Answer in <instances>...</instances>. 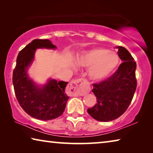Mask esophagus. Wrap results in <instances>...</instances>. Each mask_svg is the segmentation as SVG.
I'll return each mask as SVG.
<instances>
[{
    "label": "esophagus",
    "instance_id": "1",
    "mask_svg": "<svg viewBox=\"0 0 153 153\" xmlns=\"http://www.w3.org/2000/svg\"><path fill=\"white\" fill-rule=\"evenodd\" d=\"M70 90H72L71 93L73 96H82L89 93L90 88L85 85V80L78 79L72 81L69 85Z\"/></svg>",
    "mask_w": 153,
    "mask_h": 153
}]
</instances>
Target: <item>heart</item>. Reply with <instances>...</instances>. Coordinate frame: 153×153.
Wrapping results in <instances>:
<instances>
[{
    "label": "heart",
    "mask_w": 153,
    "mask_h": 153,
    "mask_svg": "<svg viewBox=\"0 0 153 153\" xmlns=\"http://www.w3.org/2000/svg\"><path fill=\"white\" fill-rule=\"evenodd\" d=\"M116 52L103 48H95L82 51L75 57V64L87 69V76L93 81H101L109 77L119 64Z\"/></svg>",
    "instance_id": "obj_1"
}]
</instances>
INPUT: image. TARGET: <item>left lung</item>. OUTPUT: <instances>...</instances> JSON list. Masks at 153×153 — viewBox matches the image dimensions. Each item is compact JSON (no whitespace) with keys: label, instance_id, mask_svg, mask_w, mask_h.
I'll return each mask as SVG.
<instances>
[{"label":"left lung","instance_id":"obj_1","mask_svg":"<svg viewBox=\"0 0 153 153\" xmlns=\"http://www.w3.org/2000/svg\"><path fill=\"white\" fill-rule=\"evenodd\" d=\"M116 48L123 62L109 78L93 85L92 92L97 97V103L87 112L97 121L109 122L118 118L128 109L136 91V63L124 47Z\"/></svg>","mask_w":153,"mask_h":153}]
</instances>
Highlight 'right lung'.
Here are the masks:
<instances>
[{
    "label": "right lung",
    "mask_w": 153,
    "mask_h": 153,
    "mask_svg": "<svg viewBox=\"0 0 153 153\" xmlns=\"http://www.w3.org/2000/svg\"><path fill=\"white\" fill-rule=\"evenodd\" d=\"M56 48L49 39H33L19 53L13 71V83L19 103L27 114L38 120H50L60 116L69 99L64 93L68 82L49 79L45 84L38 85L27 73L37 49Z\"/></svg>",
    "instance_id": "right-lung-1"
}]
</instances>
